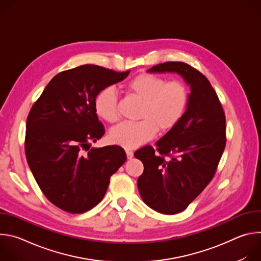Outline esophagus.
Segmentation results:
<instances>
[{"instance_id": "obj_1", "label": "esophagus", "mask_w": 261, "mask_h": 261, "mask_svg": "<svg viewBox=\"0 0 261 261\" xmlns=\"http://www.w3.org/2000/svg\"><path fill=\"white\" fill-rule=\"evenodd\" d=\"M126 154H127V158L131 159L133 157V152L130 150H126Z\"/></svg>"}]
</instances>
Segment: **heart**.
I'll return each mask as SVG.
<instances>
[{
	"label": "heart",
	"mask_w": 261,
	"mask_h": 261,
	"mask_svg": "<svg viewBox=\"0 0 261 261\" xmlns=\"http://www.w3.org/2000/svg\"><path fill=\"white\" fill-rule=\"evenodd\" d=\"M128 92L142 102L135 123L124 122L110 130V141L128 150L153 139L159 130H172L182 119L189 104V90L180 81H169L151 73H140L127 84ZM118 94L111 87L102 89L95 97L96 115L108 122L119 119Z\"/></svg>",
	"instance_id": "obj_1"
}]
</instances>
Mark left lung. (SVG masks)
Listing matches in <instances>:
<instances>
[{
    "label": "left lung",
    "mask_w": 261,
    "mask_h": 261,
    "mask_svg": "<svg viewBox=\"0 0 261 261\" xmlns=\"http://www.w3.org/2000/svg\"><path fill=\"white\" fill-rule=\"evenodd\" d=\"M148 72H175L190 86L188 108L180 122L154 148L134 153L143 163L137 179L142 200L153 210L177 214L213 179L226 144V119L221 102L201 72L182 62H165Z\"/></svg>",
    "instance_id": "left-lung-1"
}]
</instances>
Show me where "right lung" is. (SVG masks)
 <instances>
[{"mask_svg": "<svg viewBox=\"0 0 261 261\" xmlns=\"http://www.w3.org/2000/svg\"><path fill=\"white\" fill-rule=\"evenodd\" d=\"M129 72L90 64L60 72L30 110L28 164L45 197L67 213L83 214L97 205L110 176L127 160L119 145L94 148L91 142L105 133L94 109L96 95Z\"/></svg>", "mask_w": 261, "mask_h": 261, "instance_id": "right-lung-1", "label": "right lung"}]
</instances>
